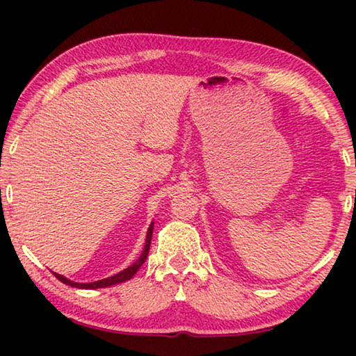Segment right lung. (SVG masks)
I'll use <instances>...</instances> for the list:
<instances>
[{
  "label": "right lung",
  "mask_w": 356,
  "mask_h": 356,
  "mask_svg": "<svg viewBox=\"0 0 356 356\" xmlns=\"http://www.w3.org/2000/svg\"><path fill=\"white\" fill-rule=\"evenodd\" d=\"M152 231H154V222H150V226L147 229V236H146V245H144V250L141 252V256L138 257V261L135 264H131L130 267H127L122 272H119L116 275L110 276V278H105V280H100V281H95V282H75V281H70L69 278H65V276L59 275V273H53L56 276V278L64 282V284L72 286V287H76V289H100V287H110L114 284H119V282H125L134 278V275L138 272V270L141 268V265L146 262L147 254H149V248H150V240H152Z\"/></svg>",
  "instance_id": "right-lung-1"
}]
</instances>
